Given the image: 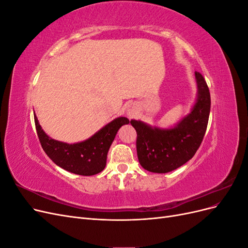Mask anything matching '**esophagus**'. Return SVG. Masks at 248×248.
I'll use <instances>...</instances> for the list:
<instances>
[{
  "mask_svg": "<svg viewBox=\"0 0 248 248\" xmlns=\"http://www.w3.org/2000/svg\"><path fill=\"white\" fill-rule=\"evenodd\" d=\"M138 110H139V108L136 103H130L127 106V109H126V112H127V116L129 117H134L137 114H138Z\"/></svg>",
  "mask_w": 248,
  "mask_h": 248,
  "instance_id": "esophagus-1",
  "label": "esophagus"
}]
</instances>
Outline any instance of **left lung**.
I'll return each mask as SVG.
<instances>
[{
	"label": "left lung",
	"mask_w": 248,
	"mask_h": 248,
	"mask_svg": "<svg viewBox=\"0 0 248 248\" xmlns=\"http://www.w3.org/2000/svg\"><path fill=\"white\" fill-rule=\"evenodd\" d=\"M198 93L188 115L170 128L151 126L140 120H130L137 130V152L145 170L166 174L188 160L198 151L206 133L211 108V98L205 78L194 72Z\"/></svg>",
	"instance_id": "left-lung-1"
}]
</instances>
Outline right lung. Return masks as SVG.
Instances as JSON below:
<instances>
[{"mask_svg": "<svg viewBox=\"0 0 248 248\" xmlns=\"http://www.w3.org/2000/svg\"><path fill=\"white\" fill-rule=\"evenodd\" d=\"M34 119L44 152L58 167L80 176H93L104 170L108 152L118 130L129 123L127 118L119 117L103 126L91 138L74 144H67L49 138L42 129L36 114Z\"/></svg>", "mask_w": 248, "mask_h": 248, "instance_id": "right-lung-1", "label": "right lung"}]
</instances>
